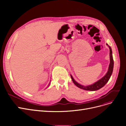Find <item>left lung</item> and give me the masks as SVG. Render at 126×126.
Wrapping results in <instances>:
<instances>
[{"label":"left lung","mask_w":126,"mask_h":126,"mask_svg":"<svg viewBox=\"0 0 126 126\" xmlns=\"http://www.w3.org/2000/svg\"><path fill=\"white\" fill-rule=\"evenodd\" d=\"M106 45L108 46V47H109L110 49V64H109V68L107 73L102 78H101L100 80L96 81L94 83L92 84L91 85L84 86L83 85H81V84L78 83L73 77V76L70 75L71 78H72L73 82L79 88L83 89L84 90L86 91H95L99 90L100 89L102 88L103 86H105L106 84L108 82V81L110 79L111 76L112 74L113 70V67H114V61L113 59V56H112V51L111 47L109 46L108 44H106Z\"/></svg>","instance_id":"8db88e82"}]
</instances>
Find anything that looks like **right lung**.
Masks as SVG:
<instances>
[{
	"label": "right lung",
	"mask_w": 126,
	"mask_h": 126,
	"mask_svg": "<svg viewBox=\"0 0 126 126\" xmlns=\"http://www.w3.org/2000/svg\"><path fill=\"white\" fill-rule=\"evenodd\" d=\"M49 85H50V83H49V85H48V86H49Z\"/></svg>",
	"instance_id": "add662e5"
}]
</instances>
